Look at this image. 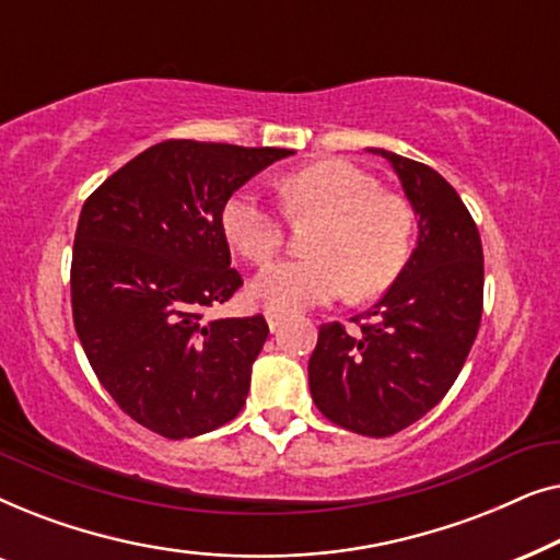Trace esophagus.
Here are the masks:
<instances>
[{
	"instance_id": "obj_1",
	"label": "esophagus",
	"mask_w": 560,
	"mask_h": 560,
	"mask_svg": "<svg viewBox=\"0 0 560 560\" xmlns=\"http://www.w3.org/2000/svg\"><path fill=\"white\" fill-rule=\"evenodd\" d=\"M265 318H267V326H270V331H278L282 320H285V316H282V313H278V311H270V308L265 311Z\"/></svg>"
}]
</instances>
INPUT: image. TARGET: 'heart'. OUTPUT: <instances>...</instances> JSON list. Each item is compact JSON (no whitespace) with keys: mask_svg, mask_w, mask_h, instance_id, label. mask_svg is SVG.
Instances as JSON below:
<instances>
[{"mask_svg":"<svg viewBox=\"0 0 560 560\" xmlns=\"http://www.w3.org/2000/svg\"><path fill=\"white\" fill-rule=\"evenodd\" d=\"M290 217H318L308 257L280 259L252 280L249 295L270 311H301L343 290L364 301L393 282L410 257L412 213L402 198L382 194L362 167L326 160L278 180ZM221 226L232 247L262 265L282 244V221L252 188L229 198Z\"/></svg>","mask_w":560,"mask_h":560,"instance_id":"1","label":"heart"}]
</instances>
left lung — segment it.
<instances>
[{"instance_id": "8db88e82", "label": "left lung", "mask_w": 560, "mask_h": 560, "mask_svg": "<svg viewBox=\"0 0 560 560\" xmlns=\"http://www.w3.org/2000/svg\"><path fill=\"white\" fill-rule=\"evenodd\" d=\"M370 152L400 178L418 217V242L366 311L372 324L357 334L320 326L308 385L331 423L382 439L423 418L456 382L479 331L485 255L471 213L441 173L382 148Z\"/></svg>"}]
</instances>
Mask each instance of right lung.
<instances>
[{"label":"right lung","mask_w":560,"mask_h":560,"mask_svg":"<svg viewBox=\"0 0 560 560\" xmlns=\"http://www.w3.org/2000/svg\"><path fill=\"white\" fill-rule=\"evenodd\" d=\"M280 148L167 140L83 203L71 265L73 324L98 382L137 423L194 439L229 423L249 393L267 320L203 318L242 285L221 211Z\"/></svg>","instance_id":"right-lung-1"}]
</instances>
